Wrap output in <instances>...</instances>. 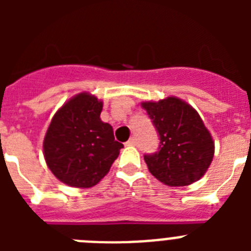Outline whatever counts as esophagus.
Wrapping results in <instances>:
<instances>
[{
    "label": "esophagus",
    "instance_id": "34e87169",
    "mask_svg": "<svg viewBox=\"0 0 251 251\" xmlns=\"http://www.w3.org/2000/svg\"><path fill=\"white\" fill-rule=\"evenodd\" d=\"M136 145H137V139L134 138V137H132V138L126 143V146H136Z\"/></svg>",
    "mask_w": 251,
    "mask_h": 251
}]
</instances>
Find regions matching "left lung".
Masks as SVG:
<instances>
[{
    "mask_svg": "<svg viewBox=\"0 0 251 251\" xmlns=\"http://www.w3.org/2000/svg\"><path fill=\"white\" fill-rule=\"evenodd\" d=\"M159 134L158 151L146 154L151 174L167 186L196 182L211 165L215 145L200 114L176 97L142 101Z\"/></svg>",
    "mask_w": 251,
    "mask_h": 251,
    "instance_id": "8db88e82",
    "label": "left lung"
}]
</instances>
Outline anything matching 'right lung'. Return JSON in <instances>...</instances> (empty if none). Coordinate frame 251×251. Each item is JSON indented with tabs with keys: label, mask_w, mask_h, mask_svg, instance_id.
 <instances>
[{
	"label": "right lung",
	"mask_w": 251,
	"mask_h": 251,
	"mask_svg": "<svg viewBox=\"0 0 251 251\" xmlns=\"http://www.w3.org/2000/svg\"><path fill=\"white\" fill-rule=\"evenodd\" d=\"M103 101L79 93L54 114L44 138L46 165L72 187H93L109 172L123 145L100 119Z\"/></svg>",
	"instance_id": "add662e5"
}]
</instances>
